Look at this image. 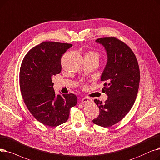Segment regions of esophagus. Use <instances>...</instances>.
<instances>
[{
	"instance_id": "esophagus-1",
	"label": "esophagus",
	"mask_w": 160,
	"mask_h": 160,
	"mask_svg": "<svg viewBox=\"0 0 160 160\" xmlns=\"http://www.w3.org/2000/svg\"><path fill=\"white\" fill-rule=\"evenodd\" d=\"M81 102H82V103L92 102V98H90V97H85V98H83L82 99Z\"/></svg>"
}]
</instances>
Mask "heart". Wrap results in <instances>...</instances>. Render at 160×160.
Here are the masks:
<instances>
[{
	"instance_id": "heart-1",
	"label": "heart",
	"mask_w": 160,
	"mask_h": 160,
	"mask_svg": "<svg viewBox=\"0 0 160 160\" xmlns=\"http://www.w3.org/2000/svg\"><path fill=\"white\" fill-rule=\"evenodd\" d=\"M86 55L91 57H94V58H98V57H99V53L96 52V51H89L87 53Z\"/></svg>"
}]
</instances>
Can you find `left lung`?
I'll return each mask as SVG.
<instances>
[{"label":"left lung","instance_id":"8db88e82","mask_svg":"<svg viewBox=\"0 0 160 160\" xmlns=\"http://www.w3.org/2000/svg\"><path fill=\"white\" fill-rule=\"evenodd\" d=\"M107 52L108 61L101 76L104 82L102 92L108 96L103 103L94 100L100 115L92 120L102 127L118 123L130 111L138 92L140 71L138 60L132 50L115 37L98 38Z\"/></svg>","mask_w":160,"mask_h":160}]
</instances>
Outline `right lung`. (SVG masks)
Masks as SVG:
<instances>
[{
  "label": "right lung",
  "mask_w": 160,
  "mask_h": 160,
  "mask_svg": "<svg viewBox=\"0 0 160 160\" xmlns=\"http://www.w3.org/2000/svg\"><path fill=\"white\" fill-rule=\"evenodd\" d=\"M70 43L44 42L30 49L20 68L19 85L28 109L40 122L51 127L68 120L78 102L73 94L55 95L52 77L61 72L60 60Z\"/></svg>",
  "instance_id": "obj_1"
}]
</instances>
